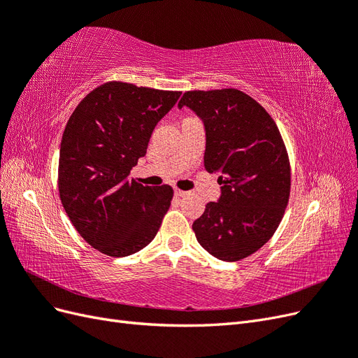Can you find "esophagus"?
Instances as JSON below:
<instances>
[{"mask_svg":"<svg viewBox=\"0 0 358 358\" xmlns=\"http://www.w3.org/2000/svg\"><path fill=\"white\" fill-rule=\"evenodd\" d=\"M187 191H180V189H175V196L176 197H185L187 196Z\"/></svg>","mask_w":358,"mask_h":358,"instance_id":"1","label":"esophagus"}]
</instances>
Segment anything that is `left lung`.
<instances>
[{"mask_svg":"<svg viewBox=\"0 0 358 358\" xmlns=\"http://www.w3.org/2000/svg\"><path fill=\"white\" fill-rule=\"evenodd\" d=\"M204 124V169L216 173L218 201L206 204L192 230L222 262L257 252L276 231L289 197L291 171L279 129L263 106L239 90L188 91L178 107Z\"/></svg>","mask_w":358,"mask_h":358,"instance_id":"8db88e82","label":"left lung"}]
</instances>
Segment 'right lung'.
Here are the masks:
<instances>
[{"label":"right lung","instance_id":"1","mask_svg":"<svg viewBox=\"0 0 358 358\" xmlns=\"http://www.w3.org/2000/svg\"><path fill=\"white\" fill-rule=\"evenodd\" d=\"M179 96L107 82L71 113L59 149V197L74 229L96 251L127 257L157 236L173 188L143 187L128 175Z\"/></svg>","mask_w":358,"mask_h":358}]
</instances>
